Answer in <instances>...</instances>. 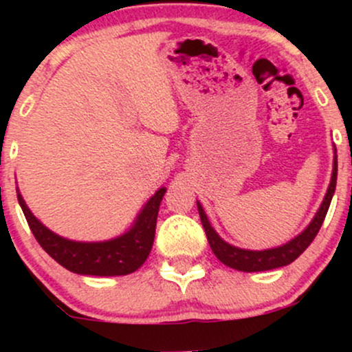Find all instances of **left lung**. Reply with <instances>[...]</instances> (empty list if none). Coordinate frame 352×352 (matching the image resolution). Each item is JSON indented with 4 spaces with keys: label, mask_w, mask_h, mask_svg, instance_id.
Here are the masks:
<instances>
[{
    "label": "left lung",
    "mask_w": 352,
    "mask_h": 352,
    "mask_svg": "<svg viewBox=\"0 0 352 352\" xmlns=\"http://www.w3.org/2000/svg\"><path fill=\"white\" fill-rule=\"evenodd\" d=\"M336 179H338V155L334 153L331 184L328 187V192H326L324 195V200H322L321 207H319L318 213L314 215L313 220H311V223L302 230L300 235L294 236L292 241H288V243L276 246V248L261 250V252L236 248V246L230 245L225 240H221L220 235H218L215 230H213L212 225H210L208 218L205 215L200 201H197V208H199L201 225H204L205 233H207L210 248H212V252L215 253V256L221 261V263L230 266V268L233 270H238V272H245V273L266 272V270L280 268V266L293 263V261L296 260V258L311 245V241L314 240V236L318 235L319 228H321L322 221H324L326 213H328L331 200H333L334 190H336Z\"/></svg>",
    "instance_id": "left-lung-1"
}]
</instances>
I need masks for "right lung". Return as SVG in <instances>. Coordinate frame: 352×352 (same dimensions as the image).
<instances>
[{"label": "right lung", "instance_id": "right-lung-1", "mask_svg": "<svg viewBox=\"0 0 352 352\" xmlns=\"http://www.w3.org/2000/svg\"><path fill=\"white\" fill-rule=\"evenodd\" d=\"M159 188L137 215L134 225L124 235L107 241H74L56 235L46 228L28 208L18 190V201L26 217L28 225L43 250L60 266L72 273L87 276H122L134 273L144 265L151 253L155 236L157 215L165 193Z\"/></svg>", "mask_w": 352, "mask_h": 352}]
</instances>
